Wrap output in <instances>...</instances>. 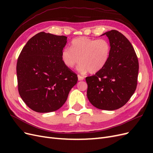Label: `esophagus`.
<instances>
[{"mask_svg":"<svg viewBox=\"0 0 153 153\" xmlns=\"http://www.w3.org/2000/svg\"><path fill=\"white\" fill-rule=\"evenodd\" d=\"M78 80L81 81V80H83L84 79V77L83 76H81V75H78Z\"/></svg>","mask_w":153,"mask_h":153,"instance_id":"esophagus-1","label":"esophagus"}]
</instances>
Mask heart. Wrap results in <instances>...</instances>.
<instances>
[{"label": "heart", "instance_id": "heart-1", "mask_svg": "<svg viewBox=\"0 0 153 153\" xmlns=\"http://www.w3.org/2000/svg\"><path fill=\"white\" fill-rule=\"evenodd\" d=\"M110 52L111 46L107 39L80 37L72 40L70 48L62 50L61 59L69 68H73L80 61L78 69L80 72L96 73L105 66Z\"/></svg>", "mask_w": 153, "mask_h": 153}]
</instances>
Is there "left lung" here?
Listing matches in <instances>:
<instances>
[{
    "label": "left lung",
    "mask_w": 153,
    "mask_h": 153,
    "mask_svg": "<svg viewBox=\"0 0 153 153\" xmlns=\"http://www.w3.org/2000/svg\"><path fill=\"white\" fill-rule=\"evenodd\" d=\"M103 35L110 41V58L101 71L85 78L87 95L95 107L114 110L126 104L135 92L139 66L135 50L123 34L112 30Z\"/></svg>",
    "instance_id": "left-lung-1"
}]
</instances>
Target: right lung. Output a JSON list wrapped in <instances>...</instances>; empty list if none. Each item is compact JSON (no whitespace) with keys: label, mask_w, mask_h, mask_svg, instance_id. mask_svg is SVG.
Wrapping results in <instances>:
<instances>
[{"label":"right lung","mask_w":153,"mask_h":153,"mask_svg":"<svg viewBox=\"0 0 153 153\" xmlns=\"http://www.w3.org/2000/svg\"><path fill=\"white\" fill-rule=\"evenodd\" d=\"M66 43V36L41 32L27 41L18 57V92L24 103L35 112L59 109L76 84L77 75L61 59Z\"/></svg>","instance_id":"right-lung-1"}]
</instances>
